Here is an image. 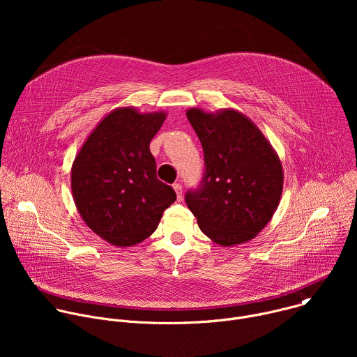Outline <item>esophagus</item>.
Wrapping results in <instances>:
<instances>
[{"mask_svg":"<svg viewBox=\"0 0 357 357\" xmlns=\"http://www.w3.org/2000/svg\"><path fill=\"white\" fill-rule=\"evenodd\" d=\"M174 190L176 193L178 200H181L182 199V186H181V183H174Z\"/></svg>","mask_w":357,"mask_h":357,"instance_id":"esophagus-1","label":"esophagus"}]
</instances>
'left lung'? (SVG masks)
<instances>
[{
  "instance_id": "1",
  "label": "left lung",
  "mask_w": 357,
  "mask_h": 357,
  "mask_svg": "<svg viewBox=\"0 0 357 357\" xmlns=\"http://www.w3.org/2000/svg\"><path fill=\"white\" fill-rule=\"evenodd\" d=\"M188 120L205 154L202 186L186 193L199 229L222 247L256 237L273 219L282 195V164L270 141L234 109L192 107Z\"/></svg>"
}]
</instances>
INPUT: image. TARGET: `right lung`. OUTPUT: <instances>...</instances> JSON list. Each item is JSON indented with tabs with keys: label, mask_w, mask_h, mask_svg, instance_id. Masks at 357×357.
I'll return each mask as SVG.
<instances>
[{
	"label": "right lung",
	"mask_w": 357,
	"mask_h": 357,
	"mask_svg": "<svg viewBox=\"0 0 357 357\" xmlns=\"http://www.w3.org/2000/svg\"><path fill=\"white\" fill-rule=\"evenodd\" d=\"M165 119L167 112L117 107L98 121L72 164L70 186L80 218L113 245L144 241L176 199L157 178L149 151Z\"/></svg>",
	"instance_id": "1"
}]
</instances>
